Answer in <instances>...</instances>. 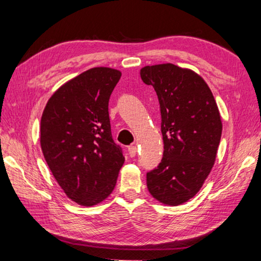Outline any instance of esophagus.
<instances>
[{"label": "esophagus", "instance_id": "34e87169", "mask_svg": "<svg viewBox=\"0 0 261 261\" xmlns=\"http://www.w3.org/2000/svg\"><path fill=\"white\" fill-rule=\"evenodd\" d=\"M127 152H129V155L131 158H134V156H136V154H137V147L135 146V145H131V146L127 147Z\"/></svg>", "mask_w": 261, "mask_h": 261}]
</instances>
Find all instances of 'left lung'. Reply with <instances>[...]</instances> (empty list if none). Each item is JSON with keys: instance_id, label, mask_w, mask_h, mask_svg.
<instances>
[{"instance_id": "obj_1", "label": "left lung", "mask_w": 261, "mask_h": 261, "mask_svg": "<svg viewBox=\"0 0 261 261\" xmlns=\"http://www.w3.org/2000/svg\"><path fill=\"white\" fill-rule=\"evenodd\" d=\"M140 77L156 92L165 145L160 165L147 173V189L162 204L182 205L199 192L214 166L222 134L218 105L191 69L146 65Z\"/></svg>"}]
</instances>
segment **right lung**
<instances>
[{"mask_svg":"<svg viewBox=\"0 0 261 261\" xmlns=\"http://www.w3.org/2000/svg\"><path fill=\"white\" fill-rule=\"evenodd\" d=\"M120 70L96 67L53 93L43 109L40 145L53 176L67 197L91 207L108 198L124 163L114 143L108 101Z\"/></svg>","mask_w":261,"mask_h":261,"instance_id":"right-lung-1","label":"right lung"}]
</instances>
